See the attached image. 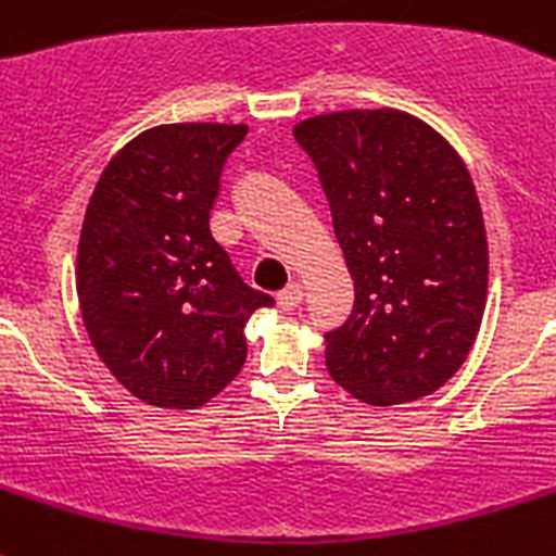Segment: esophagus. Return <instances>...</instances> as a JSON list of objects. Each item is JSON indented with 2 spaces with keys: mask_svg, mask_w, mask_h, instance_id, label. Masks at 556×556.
<instances>
[{
  "mask_svg": "<svg viewBox=\"0 0 556 556\" xmlns=\"http://www.w3.org/2000/svg\"><path fill=\"white\" fill-rule=\"evenodd\" d=\"M302 296H305V288H302L300 282H291L286 291L277 293V305L282 307V311H293V307H300Z\"/></svg>",
  "mask_w": 556,
  "mask_h": 556,
  "instance_id": "esophagus-1",
  "label": "esophagus"
}]
</instances>
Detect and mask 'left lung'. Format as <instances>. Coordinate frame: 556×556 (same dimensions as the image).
Returning a JSON list of instances; mask_svg holds the SVG:
<instances>
[{"instance_id": "1", "label": "left lung", "mask_w": 556, "mask_h": 556, "mask_svg": "<svg viewBox=\"0 0 556 556\" xmlns=\"http://www.w3.org/2000/svg\"><path fill=\"white\" fill-rule=\"evenodd\" d=\"M325 189L356 302L325 333V365L353 399L390 407L458 372L478 339L489 245L472 177L421 118L344 110L293 127Z\"/></svg>"}]
</instances>
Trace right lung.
<instances>
[{"label": "right lung", "instance_id": "1", "mask_svg": "<svg viewBox=\"0 0 556 556\" xmlns=\"http://www.w3.org/2000/svg\"><path fill=\"white\" fill-rule=\"evenodd\" d=\"M245 124H163L98 177L78 240L84 328L135 399L203 407L245 365V321L270 307L212 237L226 157Z\"/></svg>", "mask_w": 556, "mask_h": 556}]
</instances>
